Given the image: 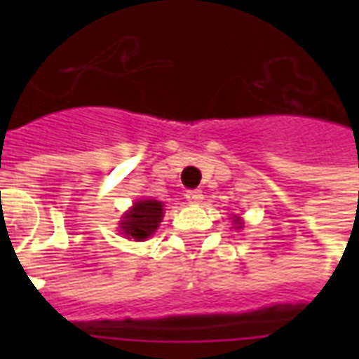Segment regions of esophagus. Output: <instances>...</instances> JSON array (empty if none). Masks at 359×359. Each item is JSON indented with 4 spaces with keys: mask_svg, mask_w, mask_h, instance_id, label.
<instances>
[{
    "mask_svg": "<svg viewBox=\"0 0 359 359\" xmlns=\"http://www.w3.org/2000/svg\"><path fill=\"white\" fill-rule=\"evenodd\" d=\"M203 199V191L201 190H188L186 191V201L191 203V205H197L201 203Z\"/></svg>",
    "mask_w": 359,
    "mask_h": 359,
    "instance_id": "34e87169",
    "label": "esophagus"
}]
</instances>
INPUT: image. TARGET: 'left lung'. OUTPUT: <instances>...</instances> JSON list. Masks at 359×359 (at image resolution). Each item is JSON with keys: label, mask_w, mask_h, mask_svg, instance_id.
<instances>
[{"label": "left lung", "mask_w": 359, "mask_h": 359, "mask_svg": "<svg viewBox=\"0 0 359 359\" xmlns=\"http://www.w3.org/2000/svg\"><path fill=\"white\" fill-rule=\"evenodd\" d=\"M236 224H238V222H236ZM240 227H242V225H240Z\"/></svg>", "instance_id": "obj_1"}]
</instances>
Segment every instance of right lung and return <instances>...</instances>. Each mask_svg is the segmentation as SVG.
I'll return each instance as SVG.
<instances>
[{
    "label": "right lung",
    "mask_w": 359,
    "mask_h": 359,
    "mask_svg": "<svg viewBox=\"0 0 359 359\" xmlns=\"http://www.w3.org/2000/svg\"><path fill=\"white\" fill-rule=\"evenodd\" d=\"M163 205L156 199H141L130 208L124 216L121 229L128 238L145 240L156 231L158 224L162 222Z\"/></svg>",
    "instance_id": "1"
}]
</instances>
